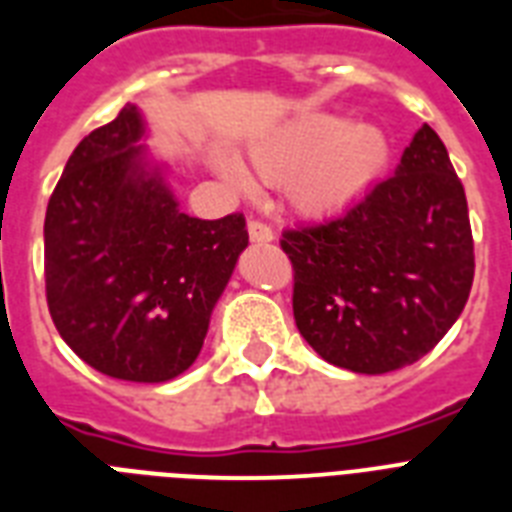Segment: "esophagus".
Instances as JSON below:
<instances>
[{"mask_svg":"<svg viewBox=\"0 0 512 512\" xmlns=\"http://www.w3.org/2000/svg\"><path fill=\"white\" fill-rule=\"evenodd\" d=\"M249 239L255 244H265V241H273L271 225L260 223V220H249Z\"/></svg>","mask_w":512,"mask_h":512,"instance_id":"34e87169","label":"esophagus"}]
</instances>
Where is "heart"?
Segmentation results:
<instances>
[{"instance_id": "obj_1", "label": "heart", "mask_w": 512, "mask_h": 512, "mask_svg": "<svg viewBox=\"0 0 512 512\" xmlns=\"http://www.w3.org/2000/svg\"><path fill=\"white\" fill-rule=\"evenodd\" d=\"M388 159L390 146L380 127L345 124L335 114L303 116L252 148L257 175L287 183L292 207L311 217L353 204L382 175ZM225 175L247 185L236 167H225Z\"/></svg>"}]
</instances>
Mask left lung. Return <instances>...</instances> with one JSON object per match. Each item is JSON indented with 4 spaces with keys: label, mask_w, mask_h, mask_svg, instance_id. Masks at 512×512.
I'll list each match as a JSON object with an SVG mask.
<instances>
[{
    "label": "left lung",
    "mask_w": 512,
    "mask_h": 512,
    "mask_svg": "<svg viewBox=\"0 0 512 512\" xmlns=\"http://www.w3.org/2000/svg\"><path fill=\"white\" fill-rule=\"evenodd\" d=\"M300 335L329 364L385 374L420 361L460 319L473 287L468 199L446 146L422 124L396 175L342 215L289 228Z\"/></svg>",
    "instance_id": "1"
}]
</instances>
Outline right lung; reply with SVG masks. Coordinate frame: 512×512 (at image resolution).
Returning <instances> with one entry per match:
<instances>
[{
	"label": "right lung",
	"mask_w": 512,
	"mask_h": 512,
	"mask_svg": "<svg viewBox=\"0 0 512 512\" xmlns=\"http://www.w3.org/2000/svg\"><path fill=\"white\" fill-rule=\"evenodd\" d=\"M143 135L127 103L68 156L44 217V281L55 329L82 361L116 380L167 382L199 356L249 233L239 212H180Z\"/></svg>",
	"instance_id": "add662e5"
}]
</instances>
